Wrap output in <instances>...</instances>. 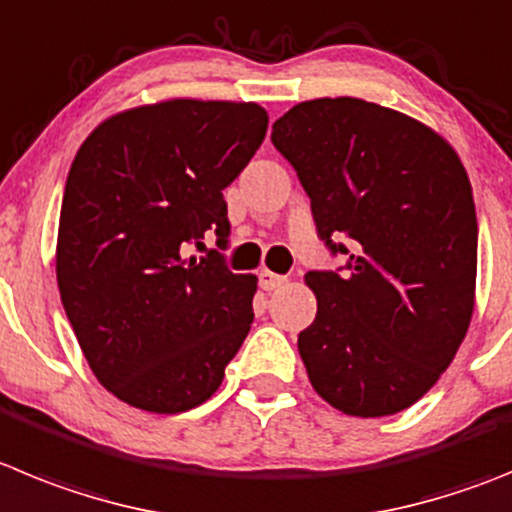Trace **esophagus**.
<instances>
[{
  "label": "esophagus",
  "instance_id": "obj_1",
  "mask_svg": "<svg viewBox=\"0 0 512 512\" xmlns=\"http://www.w3.org/2000/svg\"><path fill=\"white\" fill-rule=\"evenodd\" d=\"M284 281H287V276H279V274H274V271H261L259 274V284H261V289H264V292H274V289H279V287H284Z\"/></svg>",
  "mask_w": 512,
  "mask_h": 512
}]
</instances>
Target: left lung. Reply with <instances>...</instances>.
Instances as JSON below:
<instances>
[{
    "instance_id": "8db88e82",
    "label": "left lung",
    "mask_w": 512,
    "mask_h": 512,
    "mask_svg": "<svg viewBox=\"0 0 512 512\" xmlns=\"http://www.w3.org/2000/svg\"><path fill=\"white\" fill-rule=\"evenodd\" d=\"M271 142L297 170L317 236L348 256L304 276L317 297L297 340L309 383L348 416L409 409L449 368L475 309L464 164L421 121L350 96L297 103Z\"/></svg>"
}]
</instances>
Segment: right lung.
Wrapping results in <instances>:
<instances>
[{"label":"right lung","mask_w":512,"mask_h":512,"mask_svg":"<svg viewBox=\"0 0 512 512\" xmlns=\"http://www.w3.org/2000/svg\"><path fill=\"white\" fill-rule=\"evenodd\" d=\"M259 103L172 98L121 111L70 164L58 228V289L93 375L134 409L182 414L208 401L253 322L256 276L228 246L223 190L266 137Z\"/></svg>","instance_id":"add662e5"}]
</instances>
